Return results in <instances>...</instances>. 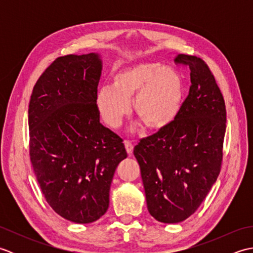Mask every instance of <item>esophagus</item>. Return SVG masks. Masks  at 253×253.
Listing matches in <instances>:
<instances>
[{
  "label": "esophagus",
  "instance_id": "34e87169",
  "mask_svg": "<svg viewBox=\"0 0 253 253\" xmlns=\"http://www.w3.org/2000/svg\"><path fill=\"white\" fill-rule=\"evenodd\" d=\"M124 144H125V148H126L127 153L129 154V155H131L132 152H133V144L130 141H127V140L124 141Z\"/></svg>",
  "mask_w": 253,
  "mask_h": 253
}]
</instances>
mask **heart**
I'll use <instances>...</instances> for the list:
<instances>
[{
  "label": "heart",
  "mask_w": 253,
  "mask_h": 253,
  "mask_svg": "<svg viewBox=\"0 0 253 253\" xmlns=\"http://www.w3.org/2000/svg\"><path fill=\"white\" fill-rule=\"evenodd\" d=\"M185 84L180 75L159 63H141L118 72L113 85H103L95 95L101 117L112 128L122 125L130 112L149 129L161 130L169 126L181 111Z\"/></svg>",
  "instance_id": "1"
}]
</instances>
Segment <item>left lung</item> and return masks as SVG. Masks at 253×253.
<instances>
[{
	"instance_id": "obj_1",
	"label": "left lung",
	"mask_w": 253,
	"mask_h": 253,
	"mask_svg": "<svg viewBox=\"0 0 253 253\" xmlns=\"http://www.w3.org/2000/svg\"><path fill=\"white\" fill-rule=\"evenodd\" d=\"M175 63L190 68L189 94L179 115L133 149L149 213L168 224L185 221L211 190L221 171L226 130L224 98L206 62L179 54Z\"/></svg>"
}]
</instances>
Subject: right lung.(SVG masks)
Listing matches in <instances>:
<instances>
[{"mask_svg":"<svg viewBox=\"0 0 253 253\" xmlns=\"http://www.w3.org/2000/svg\"><path fill=\"white\" fill-rule=\"evenodd\" d=\"M96 53L57 57L36 83L28 110L29 153L46 202L68 221L88 224L107 211L123 139L100 123Z\"/></svg>","mask_w":253,"mask_h":253,"instance_id":"add662e5","label":"right lung"}]
</instances>
